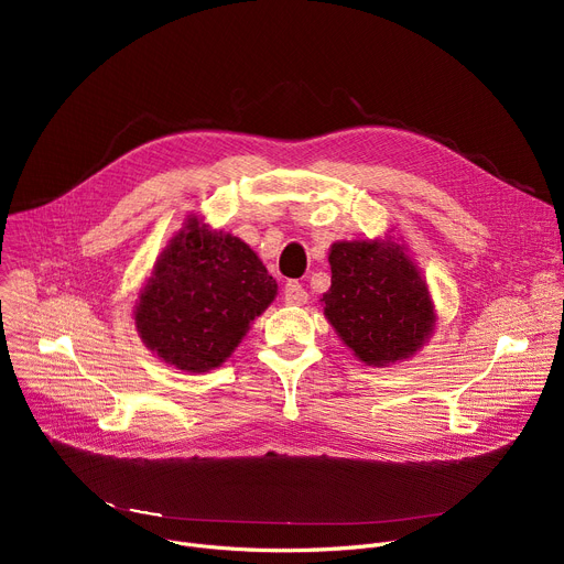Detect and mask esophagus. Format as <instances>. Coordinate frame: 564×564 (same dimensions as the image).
<instances>
[{"label":"esophagus","instance_id":"34e87169","mask_svg":"<svg viewBox=\"0 0 564 564\" xmlns=\"http://www.w3.org/2000/svg\"><path fill=\"white\" fill-rule=\"evenodd\" d=\"M283 300H285V304L300 306V304L308 302V292L304 290V285L300 281H288L283 288Z\"/></svg>","mask_w":564,"mask_h":564}]
</instances>
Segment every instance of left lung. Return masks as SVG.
I'll use <instances>...</instances> for the list:
<instances>
[{
  "label": "left lung",
  "instance_id": "obj_1",
  "mask_svg": "<svg viewBox=\"0 0 564 564\" xmlns=\"http://www.w3.org/2000/svg\"><path fill=\"white\" fill-rule=\"evenodd\" d=\"M329 264L324 315L361 361L393 364L423 345L434 327V308L425 281L402 247L338 242Z\"/></svg>",
  "mask_w": 564,
  "mask_h": 564
}]
</instances>
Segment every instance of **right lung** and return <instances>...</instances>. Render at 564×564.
<instances>
[{
    "instance_id": "obj_1",
    "label": "right lung",
    "mask_w": 564,
    "mask_h": 564,
    "mask_svg": "<svg viewBox=\"0 0 564 564\" xmlns=\"http://www.w3.org/2000/svg\"><path fill=\"white\" fill-rule=\"evenodd\" d=\"M274 294L276 281L242 240L189 221L160 256L134 319L169 366L205 372L230 357Z\"/></svg>"
}]
</instances>
